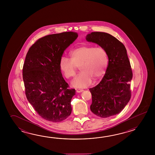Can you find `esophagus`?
<instances>
[{
	"instance_id": "34e87169",
	"label": "esophagus",
	"mask_w": 155,
	"mask_h": 155,
	"mask_svg": "<svg viewBox=\"0 0 155 155\" xmlns=\"http://www.w3.org/2000/svg\"><path fill=\"white\" fill-rule=\"evenodd\" d=\"M84 91V90H82V89H77L76 90V92H82Z\"/></svg>"
}]
</instances>
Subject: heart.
<instances>
[{"mask_svg":"<svg viewBox=\"0 0 155 155\" xmlns=\"http://www.w3.org/2000/svg\"><path fill=\"white\" fill-rule=\"evenodd\" d=\"M70 59L63 56L60 60L59 68L67 79L75 76L78 68L81 73L74 80L72 85L76 87H85L94 80L100 79L105 74L108 65V56L101 46H81L70 53Z\"/></svg>","mask_w":155,"mask_h":155,"instance_id":"heart-1","label":"heart"}]
</instances>
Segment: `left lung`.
I'll return each instance as SVG.
<instances>
[{
    "mask_svg": "<svg viewBox=\"0 0 155 155\" xmlns=\"http://www.w3.org/2000/svg\"><path fill=\"white\" fill-rule=\"evenodd\" d=\"M86 39L103 47L109 58L101 81L89 89L92 95L90 110L102 118L116 115L124 109L131 96L130 82L132 71L125 46L115 37L103 32H92Z\"/></svg>",
    "mask_w": 155,
    "mask_h": 155,
    "instance_id": "left-lung-1",
    "label": "left lung"
}]
</instances>
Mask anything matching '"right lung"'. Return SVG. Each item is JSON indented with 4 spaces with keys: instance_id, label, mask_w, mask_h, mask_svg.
Masks as SVG:
<instances>
[{
    "instance_id": "right-lung-1",
    "label": "right lung",
    "mask_w": 155,
    "mask_h": 155,
    "mask_svg": "<svg viewBox=\"0 0 155 155\" xmlns=\"http://www.w3.org/2000/svg\"><path fill=\"white\" fill-rule=\"evenodd\" d=\"M78 36L73 31L44 36L30 48L25 57L23 78L26 98L40 116L51 122H61L71 113L75 90L69 89L59 62Z\"/></svg>"
}]
</instances>
